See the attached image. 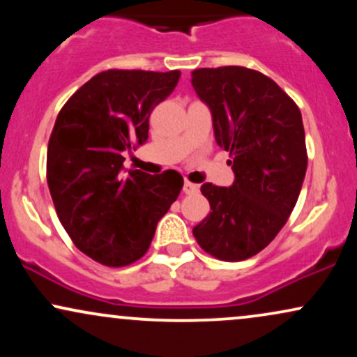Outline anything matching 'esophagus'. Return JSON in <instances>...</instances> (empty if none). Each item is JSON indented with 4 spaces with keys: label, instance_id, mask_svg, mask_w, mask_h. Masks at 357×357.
<instances>
[{
    "label": "esophagus",
    "instance_id": "1",
    "mask_svg": "<svg viewBox=\"0 0 357 357\" xmlns=\"http://www.w3.org/2000/svg\"><path fill=\"white\" fill-rule=\"evenodd\" d=\"M183 191L186 192V195H196V192L199 191V186H198V184L191 183V181H184Z\"/></svg>",
    "mask_w": 357,
    "mask_h": 357
}]
</instances>
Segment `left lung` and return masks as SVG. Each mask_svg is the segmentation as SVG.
<instances>
[{
  "mask_svg": "<svg viewBox=\"0 0 357 357\" xmlns=\"http://www.w3.org/2000/svg\"><path fill=\"white\" fill-rule=\"evenodd\" d=\"M191 84L211 110L216 144L230 153L235 173L230 188L203 184L211 211L192 235L218 260H247L275 238L301 195L307 169L301 110L252 68H198Z\"/></svg>",
  "mask_w": 357,
  "mask_h": 357,
  "instance_id": "8db88e82",
  "label": "left lung"
}]
</instances>
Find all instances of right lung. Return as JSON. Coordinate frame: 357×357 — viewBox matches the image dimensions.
I'll use <instances>...</instances> for the list:
<instances>
[{"instance_id": "add662e5", "label": "right lung", "mask_w": 357, "mask_h": 357, "mask_svg": "<svg viewBox=\"0 0 357 357\" xmlns=\"http://www.w3.org/2000/svg\"><path fill=\"white\" fill-rule=\"evenodd\" d=\"M179 70H105L61 107L47 153V181L56 215L75 247L105 267L144 257L158 221L183 188L173 169H129L126 149L144 144L149 116L178 85Z\"/></svg>"}]
</instances>
